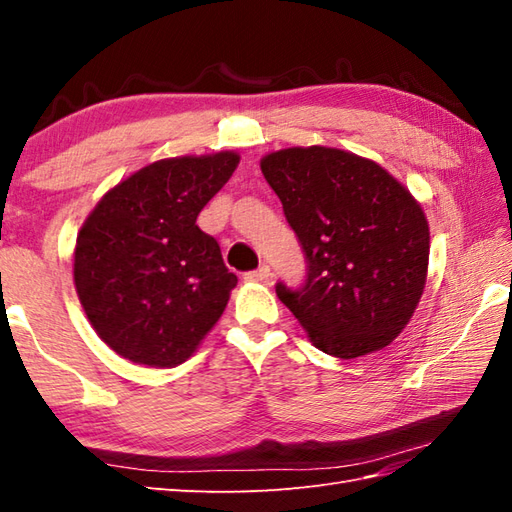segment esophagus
Wrapping results in <instances>:
<instances>
[{"label":"esophagus","instance_id":"obj_1","mask_svg":"<svg viewBox=\"0 0 512 512\" xmlns=\"http://www.w3.org/2000/svg\"><path fill=\"white\" fill-rule=\"evenodd\" d=\"M244 279L246 281H268V279H273V273H270V266L262 264L257 270H250V273H246Z\"/></svg>","mask_w":512,"mask_h":512}]
</instances>
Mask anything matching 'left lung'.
<instances>
[{
  "label": "left lung",
  "instance_id": "obj_1",
  "mask_svg": "<svg viewBox=\"0 0 512 512\" xmlns=\"http://www.w3.org/2000/svg\"><path fill=\"white\" fill-rule=\"evenodd\" d=\"M266 182L306 255V284H277L314 347L336 358L383 350L422 297L429 224L413 195L374 160L332 147L262 158Z\"/></svg>",
  "mask_w": 512,
  "mask_h": 512
}]
</instances>
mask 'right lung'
<instances>
[{
    "mask_svg": "<svg viewBox=\"0 0 512 512\" xmlns=\"http://www.w3.org/2000/svg\"><path fill=\"white\" fill-rule=\"evenodd\" d=\"M237 165L235 151L151 162L83 222L76 295L96 334L127 361L176 367L222 317L237 277L195 220Z\"/></svg>",
    "mask_w": 512,
    "mask_h": 512,
    "instance_id": "1",
    "label": "right lung"
}]
</instances>
